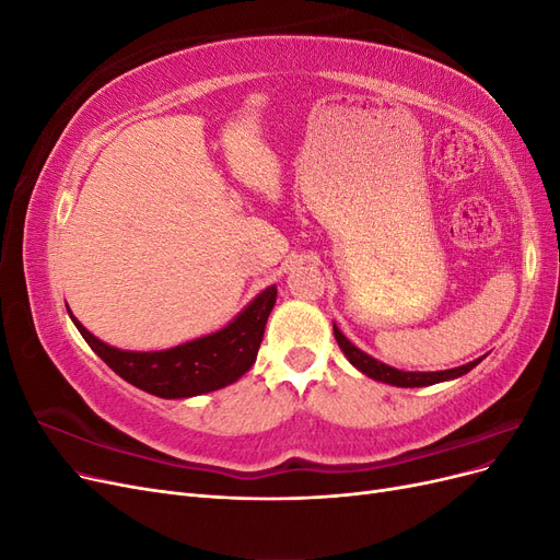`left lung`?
Instances as JSON below:
<instances>
[{
  "label": "left lung",
  "instance_id": "obj_1",
  "mask_svg": "<svg viewBox=\"0 0 560 560\" xmlns=\"http://www.w3.org/2000/svg\"><path fill=\"white\" fill-rule=\"evenodd\" d=\"M334 336H336V343L338 348L343 350V354L348 358V362L362 371L364 376L387 383V385H395V387H425V385H434V383H444V381H453V378H460L465 376L467 371H471L477 366L483 358L467 362L463 366H455V369H446V371H401L395 369L389 364H383L378 360L371 358L364 350H360L354 343H350L348 338L343 336V331L334 325Z\"/></svg>",
  "mask_w": 560,
  "mask_h": 560
}]
</instances>
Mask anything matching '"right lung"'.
<instances>
[{"label":"right lung","mask_w":560,"mask_h":560,"mask_svg":"<svg viewBox=\"0 0 560 560\" xmlns=\"http://www.w3.org/2000/svg\"><path fill=\"white\" fill-rule=\"evenodd\" d=\"M278 287L270 284L254 296L226 327L198 336L167 350H121L100 341L67 311L93 352L118 376L149 395L186 399L214 393L245 376L252 369L264 338L266 319L276 306Z\"/></svg>","instance_id":"add662e5"}]
</instances>
